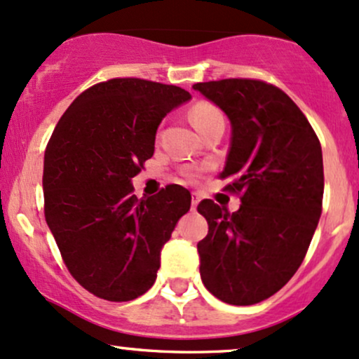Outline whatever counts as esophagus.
Masks as SVG:
<instances>
[{
    "label": "esophagus",
    "mask_w": 359,
    "mask_h": 359,
    "mask_svg": "<svg viewBox=\"0 0 359 359\" xmlns=\"http://www.w3.org/2000/svg\"><path fill=\"white\" fill-rule=\"evenodd\" d=\"M201 203V197L197 196V194H192V209L194 211H196V208H197V204Z\"/></svg>",
    "instance_id": "obj_1"
}]
</instances>
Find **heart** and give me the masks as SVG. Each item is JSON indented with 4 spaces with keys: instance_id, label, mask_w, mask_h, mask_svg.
Returning <instances> with one entry per match:
<instances>
[{
    "instance_id": "1",
    "label": "heart",
    "mask_w": 359,
    "mask_h": 359,
    "mask_svg": "<svg viewBox=\"0 0 359 359\" xmlns=\"http://www.w3.org/2000/svg\"><path fill=\"white\" fill-rule=\"evenodd\" d=\"M219 111L214 108L209 102H197V104L192 106L191 113H189V118H191L192 125L196 126V130L199 131L201 128L208 125L209 121H212L214 118H219Z\"/></svg>"
}]
</instances>
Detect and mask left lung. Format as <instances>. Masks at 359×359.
<instances>
[{"label": "left lung", "mask_w": 359, "mask_h": 359, "mask_svg": "<svg viewBox=\"0 0 359 359\" xmlns=\"http://www.w3.org/2000/svg\"><path fill=\"white\" fill-rule=\"evenodd\" d=\"M194 90L231 123L219 179L241 192L229 214L212 201L197 205L209 226L197 243L209 292L233 306L271 297L306 257L323 209V150L311 123L283 90L262 81L197 82Z\"/></svg>", "instance_id": "left-lung-1"}]
</instances>
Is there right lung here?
Returning a JSON list of instances; mask_svg holds the SVG:
<instances>
[{"mask_svg": "<svg viewBox=\"0 0 359 359\" xmlns=\"http://www.w3.org/2000/svg\"><path fill=\"white\" fill-rule=\"evenodd\" d=\"M177 86L111 79L77 96L45 150V219L69 271L86 290L128 302L155 283L160 251L191 194L168 185L133 196V177L155 150V135L172 109L191 100Z\"/></svg>", "mask_w": 359, "mask_h": 359, "instance_id": "right-lung-1", "label": "right lung"}]
</instances>
